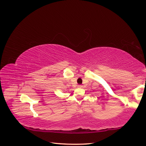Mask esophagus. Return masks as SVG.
<instances>
[{
  "label": "esophagus",
  "instance_id": "1",
  "mask_svg": "<svg viewBox=\"0 0 146 146\" xmlns=\"http://www.w3.org/2000/svg\"><path fill=\"white\" fill-rule=\"evenodd\" d=\"M77 86H78V88H82V85H78Z\"/></svg>",
  "mask_w": 146,
  "mask_h": 146
}]
</instances>
